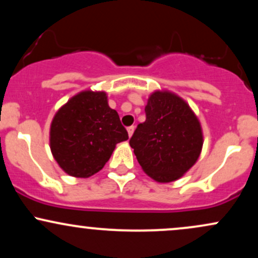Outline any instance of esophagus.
<instances>
[{
	"label": "esophagus",
	"mask_w": 258,
	"mask_h": 258,
	"mask_svg": "<svg viewBox=\"0 0 258 258\" xmlns=\"http://www.w3.org/2000/svg\"><path fill=\"white\" fill-rule=\"evenodd\" d=\"M127 132H128V136L131 137V136L133 135V132H135V126L127 127Z\"/></svg>",
	"instance_id": "34e87169"
}]
</instances>
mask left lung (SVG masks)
<instances>
[{
    "mask_svg": "<svg viewBox=\"0 0 258 258\" xmlns=\"http://www.w3.org/2000/svg\"><path fill=\"white\" fill-rule=\"evenodd\" d=\"M146 115L130 146L148 176L160 183L173 182L199 158L204 143L199 120L186 102L168 91L150 94Z\"/></svg>",
    "mask_w": 258,
    "mask_h": 258,
    "instance_id": "obj_1",
    "label": "left lung"
}]
</instances>
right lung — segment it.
Wrapping results in <instances>:
<instances>
[{
  "instance_id": "1",
  "label": "right lung",
  "mask_w": 258,
  "mask_h": 258,
  "mask_svg": "<svg viewBox=\"0 0 258 258\" xmlns=\"http://www.w3.org/2000/svg\"><path fill=\"white\" fill-rule=\"evenodd\" d=\"M116 110L105 92L82 91L68 100L53 117L49 146L64 172L87 178L104 167L115 147L127 141Z\"/></svg>"
}]
</instances>
